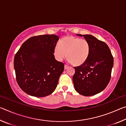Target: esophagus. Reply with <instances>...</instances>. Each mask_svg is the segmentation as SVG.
<instances>
[{
    "label": "esophagus",
    "instance_id": "esophagus-1",
    "mask_svg": "<svg viewBox=\"0 0 126 126\" xmlns=\"http://www.w3.org/2000/svg\"><path fill=\"white\" fill-rule=\"evenodd\" d=\"M68 67H69V66H68V65H64V69H67Z\"/></svg>",
    "mask_w": 126,
    "mask_h": 126
}]
</instances>
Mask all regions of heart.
Here are the masks:
<instances>
[{"mask_svg":"<svg viewBox=\"0 0 126 126\" xmlns=\"http://www.w3.org/2000/svg\"><path fill=\"white\" fill-rule=\"evenodd\" d=\"M90 46L86 40L73 36H67L55 47L54 55L59 61L67 57L69 62L74 66H80L88 58Z\"/></svg>","mask_w":126,"mask_h":126,"instance_id":"obj_1","label":"heart"}]
</instances>
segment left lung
<instances>
[{"mask_svg": "<svg viewBox=\"0 0 126 126\" xmlns=\"http://www.w3.org/2000/svg\"><path fill=\"white\" fill-rule=\"evenodd\" d=\"M77 35L85 38L89 43L90 50L86 62L74 67V89L81 95L91 96L101 92L109 83L113 58L104 42L90 34Z\"/></svg>", "mask_w": 126, "mask_h": 126, "instance_id": "1", "label": "left lung"}]
</instances>
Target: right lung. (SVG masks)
Masks as SVG:
<instances>
[{"label": "right lung", "instance_id": "right-lung-1", "mask_svg": "<svg viewBox=\"0 0 126 126\" xmlns=\"http://www.w3.org/2000/svg\"><path fill=\"white\" fill-rule=\"evenodd\" d=\"M59 37L42 35L29 38L14 57L17 83L28 94L46 97L56 88L64 64L55 59L54 48Z\"/></svg>", "mask_w": 126, "mask_h": 126}]
</instances>
